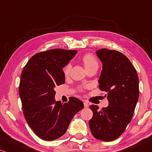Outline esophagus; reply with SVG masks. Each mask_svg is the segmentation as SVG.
Returning <instances> with one entry per match:
<instances>
[{
    "mask_svg": "<svg viewBox=\"0 0 152 152\" xmlns=\"http://www.w3.org/2000/svg\"><path fill=\"white\" fill-rule=\"evenodd\" d=\"M84 108H88V104L86 102H84Z\"/></svg>",
    "mask_w": 152,
    "mask_h": 152,
    "instance_id": "1",
    "label": "esophagus"
}]
</instances>
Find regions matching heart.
<instances>
[{"mask_svg":"<svg viewBox=\"0 0 152 152\" xmlns=\"http://www.w3.org/2000/svg\"><path fill=\"white\" fill-rule=\"evenodd\" d=\"M83 62H84V66L86 68L94 66H98V63H97L96 58L93 55H91V54H87V55L84 56V57H83ZM70 69H71V66H70V64H68L64 68V75H68L70 73Z\"/></svg>","mask_w":152,"mask_h":152,"instance_id":"obj_1","label":"heart"}]
</instances>
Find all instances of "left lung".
Returning <instances> with one entry per match:
<instances>
[{
    "label": "left lung",
    "instance_id": "1",
    "mask_svg": "<svg viewBox=\"0 0 152 152\" xmlns=\"http://www.w3.org/2000/svg\"><path fill=\"white\" fill-rule=\"evenodd\" d=\"M102 64L99 88L107 93L109 106L99 110L91 105L93 116L89 120L93 136L102 141H112L121 136L132 120L139 97L137 72L123 54L107 48L95 52Z\"/></svg>",
    "mask_w": 152,
    "mask_h": 152
}]
</instances>
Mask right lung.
<instances>
[{
  "instance_id": "right-lung-1",
  "label": "right lung",
  "mask_w": 152,
  "mask_h": 152,
  "mask_svg": "<svg viewBox=\"0 0 152 152\" xmlns=\"http://www.w3.org/2000/svg\"><path fill=\"white\" fill-rule=\"evenodd\" d=\"M77 53L62 49L41 52L30 58L22 71L19 95L23 111L28 125L43 140L63 136L74 115L84 108L75 97L64 104L55 98V86L65 82L63 68Z\"/></svg>"
}]
</instances>
